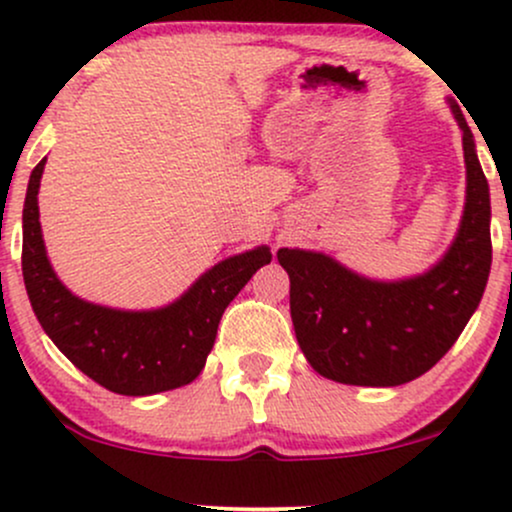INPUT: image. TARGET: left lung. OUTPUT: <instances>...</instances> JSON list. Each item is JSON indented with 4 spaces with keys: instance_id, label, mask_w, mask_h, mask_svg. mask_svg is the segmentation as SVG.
Masks as SVG:
<instances>
[{
    "instance_id": "left-lung-1",
    "label": "left lung",
    "mask_w": 512,
    "mask_h": 512,
    "mask_svg": "<svg viewBox=\"0 0 512 512\" xmlns=\"http://www.w3.org/2000/svg\"><path fill=\"white\" fill-rule=\"evenodd\" d=\"M467 197L443 260L419 276L378 281L325 252L281 248L291 279V320L301 351L322 378L395 387L419 378L450 351L484 296L491 272V199L472 129L460 105Z\"/></svg>"
}]
</instances>
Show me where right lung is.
Instances as JSON below:
<instances>
[{
  "label": "right lung",
  "mask_w": 512,
  "mask_h": 512,
  "mask_svg": "<svg viewBox=\"0 0 512 512\" xmlns=\"http://www.w3.org/2000/svg\"><path fill=\"white\" fill-rule=\"evenodd\" d=\"M48 158L33 168L23 204V284L43 330L81 373L105 390L146 397L175 390L202 373L223 310L272 262L267 245L204 272L178 301L156 310H117L74 296L57 279L40 231L38 190Z\"/></svg>",
  "instance_id": "add662e5"
}]
</instances>
